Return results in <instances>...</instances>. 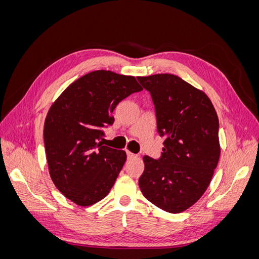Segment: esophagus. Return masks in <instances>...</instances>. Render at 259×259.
Segmentation results:
<instances>
[{
  "mask_svg": "<svg viewBox=\"0 0 259 259\" xmlns=\"http://www.w3.org/2000/svg\"><path fill=\"white\" fill-rule=\"evenodd\" d=\"M126 153H127V156H128V158H135V154L134 153H132L131 151H128V150H126Z\"/></svg>",
  "mask_w": 259,
  "mask_h": 259,
  "instance_id": "obj_1",
  "label": "esophagus"
}]
</instances>
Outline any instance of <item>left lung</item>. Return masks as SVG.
I'll use <instances>...</instances> for the list:
<instances>
[{
    "label": "left lung",
    "mask_w": 259,
    "mask_h": 259,
    "mask_svg": "<svg viewBox=\"0 0 259 259\" xmlns=\"http://www.w3.org/2000/svg\"><path fill=\"white\" fill-rule=\"evenodd\" d=\"M150 92L158 132L165 136L162 156L145 155L139 187L147 200L168 213L198 202L214 175L219 156V122L206 94L174 74L138 76Z\"/></svg>",
    "instance_id": "8db88e82"
}]
</instances>
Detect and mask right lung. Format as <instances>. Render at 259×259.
Returning <instances> with one entry per match:
<instances>
[{
	"label": "right lung",
	"instance_id": "obj_1",
	"mask_svg": "<svg viewBox=\"0 0 259 259\" xmlns=\"http://www.w3.org/2000/svg\"><path fill=\"white\" fill-rule=\"evenodd\" d=\"M140 91L135 76L97 70L70 84L51 106L44 124L50 176L75 204L93 205L110 192L126 152L103 146V127L113 124L121 100Z\"/></svg>",
	"mask_w": 259,
	"mask_h": 259
}]
</instances>
